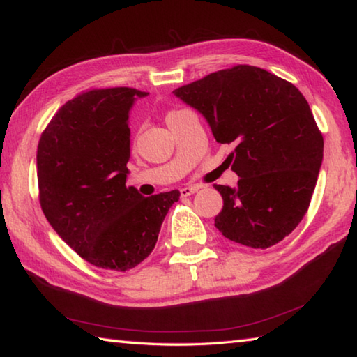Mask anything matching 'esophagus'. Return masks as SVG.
<instances>
[{
  "instance_id": "esophagus-1",
  "label": "esophagus",
  "mask_w": 357,
  "mask_h": 357,
  "mask_svg": "<svg viewBox=\"0 0 357 357\" xmlns=\"http://www.w3.org/2000/svg\"><path fill=\"white\" fill-rule=\"evenodd\" d=\"M198 190H200V185H185V187H181L179 193H181V197H189V195H193V193Z\"/></svg>"
}]
</instances>
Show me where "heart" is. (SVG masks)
I'll return each mask as SVG.
<instances>
[{"label":"heart","instance_id":"1","mask_svg":"<svg viewBox=\"0 0 357 357\" xmlns=\"http://www.w3.org/2000/svg\"><path fill=\"white\" fill-rule=\"evenodd\" d=\"M178 112H181V110H172V112H168V113H167V116H165V119H167V121H168V119H172V118L174 116V114H176Z\"/></svg>","mask_w":357,"mask_h":357}]
</instances>
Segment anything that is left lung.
Instances as JSON below:
<instances>
[{
	"label": "left lung",
	"instance_id": "obj_1",
	"mask_svg": "<svg viewBox=\"0 0 357 357\" xmlns=\"http://www.w3.org/2000/svg\"><path fill=\"white\" fill-rule=\"evenodd\" d=\"M173 94L200 112L217 143H231L236 187L214 185L223 208L214 225L227 239L268 249L305 215L323 162V135L298 88L239 64Z\"/></svg>",
	"mask_w": 357,
	"mask_h": 357
}]
</instances>
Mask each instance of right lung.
Wrapping results in <instances>:
<instances>
[{"instance_id": "1", "label": "right lung", "mask_w": 357, "mask_h": 357, "mask_svg": "<svg viewBox=\"0 0 357 357\" xmlns=\"http://www.w3.org/2000/svg\"><path fill=\"white\" fill-rule=\"evenodd\" d=\"M148 93L107 88L78 94L52 118L38 146L39 200L70 249L102 269L140 264L179 190L143 197L126 185L129 113Z\"/></svg>"}]
</instances>
